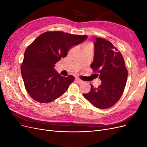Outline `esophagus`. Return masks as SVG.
Here are the masks:
<instances>
[{"mask_svg":"<svg viewBox=\"0 0 147 147\" xmlns=\"http://www.w3.org/2000/svg\"><path fill=\"white\" fill-rule=\"evenodd\" d=\"M75 82L77 83H83V81H82V80H81L80 79L75 78Z\"/></svg>","mask_w":147,"mask_h":147,"instance_id":"34e87169","label":"esophagus"}]
</instances>
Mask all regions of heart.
<instances>
[{"label": "heart", "mask_w": 147, "mask_h": 147, "mask_svg": "<svg viewBox=\"0 0 147 147\" xmlns=\"http://www.w3.org/2000/svg\"><path fill=\"white\" fill-rule=\"evenodd\" d=\"M90 45V44H88V45ZM87 45H86V46H87Z\"/></svg>", "instance_id": "1"}]
</instances>
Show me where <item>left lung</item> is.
Instances as JSON below:
<instances>
[{
    "instance_id": "1",
    "label": "left lung",
    "mask_w": 147,
    "mask_h": 147,
    "mask_svg": "<svg viewBox=\"0 0 147 147\" xmlns=\"http://www.w3.org/2000/svg\"><path fill=\"white\" fill-rule=\"evenodd\" d=\"M94 46V59L91 67L94 72H98L96 75L102 82L97 88L91 84L90 91L83 94L96 107L105 109L115 105L121 97L127 71L122 55L112 43L96 38Z\"/></svg>"
}]
</instances>
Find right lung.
<instances>
[{"mask_svg":"<svg viewBox=\"0 0 147 147\" xmlns=\"http://www.w3.org/2000/svg\"><path fill=\"white\" fill-rule=\"evenodd\" d=\"M88 38L61 31L43 33L28 47L21 71L24 86L30 96L38 102L47 103L63 95L74 80L73 75L64 77L55 66L65 57L70 49Z\"/></svg>","mask_w":147,"mask_h":147,"instance_id":"add662e5","label":"right lung"}]
</instances>
